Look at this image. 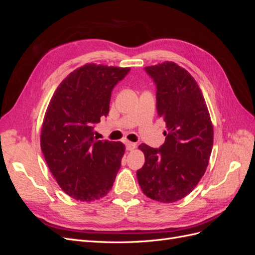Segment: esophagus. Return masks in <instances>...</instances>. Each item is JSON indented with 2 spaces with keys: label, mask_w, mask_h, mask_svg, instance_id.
Returning <instances> with one entry per match:
<instances>
[{
  "label": "esophagus",
  "mask_w": 255,
  "mask_h": 255,
  "mask_svg": "<svg viewBox=\"0 0 255 255\" xmlns=\"http://www.w3.org/2000/svg\"><path fill=\"white\" fill-rule=\"evenodd\" d=\"M126 146L128 151H133L136 148V143L135 142H130V141H127L126 142Z\"/></svg>",
  "instance_id": "1"
}]
</instances>
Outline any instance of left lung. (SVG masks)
Wrapping results in <instances>:
<instances>
[{
  "label": "left lung",
  "mask_w": 255,
  "mask_h": 255,
  "mask_svg": "<svg viewBox=\"0 0 255 255\" xmlns=\"http://www.w3.org/2000/svg\"><path fill=\"white\" fill-rule=\"evenodd\" d=\"M156 86L157 115L166 122L160 148L141 143L144 164L137 171L143 194L172 203L186 197L203 176L213 149V125L195 79L171 61L145 67Z\"/></svg>",
  "instance_id": "left-lung-1"
}]
</instances>
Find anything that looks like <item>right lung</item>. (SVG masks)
I'll list each match as a JSON object with an SVG mask.
<instances>
[{
  "mask_svg": "<svg viewBox=\"0 0 255 255\" xmlns=\"http://www.w3.org/2000/svg\"><path fill=\"white\" fill-rule=\"evenodd\" d=\"M129 70L85 65L59 84L49 103L41 150L54 179L75 200L95 201L113 187L126 146L98 140L94 128L109 115L112 91Z\"/></svg>",
  "mask_w": 255,
  "mask_h": 255,
  "instance_id": "1",
  "label": "right lung"
}]
</instances>
